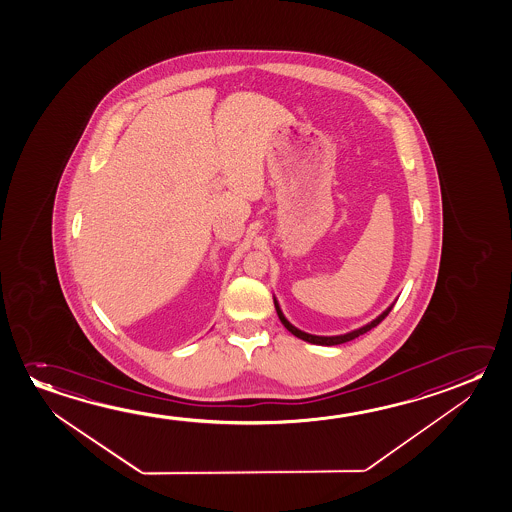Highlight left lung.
<instances>
[{"label": "left lung", "mask_w": 512, "mask_h": 512, "mask_svg": "<svg viewBox=\"0 0 512 512\" xmlns=\"http://www.w3.org/2000/svg\"><path fill=\"white\" fill-rule=\"evenodd\" d=\"M274 306H276L277 317H279V320L283 322L284 327H286L293 336H297V338H301V340L308 341V343H315V345H325V347H333V345L347 343V341L354 340V338L361 336V334L368 333L370 329H374V327L381 324L382 320L388 317V313L393 309V304H391L390 308L386 309V311H382L381 315L375 318V320H372L370 324L363 325V327H359V329L352 331V333L340 334V336H315V334L304 333L301 329H297L295 325L290 324V322L286 320V317H284L283 311L279 308V304H277L276 299H274Z\"/></svg>", "instance_id": "obj_1"}]
</instances>
